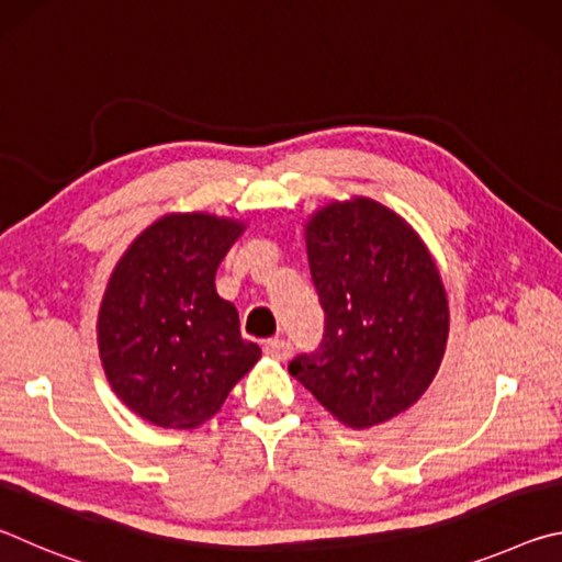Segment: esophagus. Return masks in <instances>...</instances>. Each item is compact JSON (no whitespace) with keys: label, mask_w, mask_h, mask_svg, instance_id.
I'll list each match as a JSON object with an SVG mask.
<instances>
[{"label":"esophagus","mask_w":562,"mask_h":562,"mask_svg":"<svg viewBox=\"0 0 562 562\" xmlns=\"http://www.w3.org/2000/svg\"><path fill=\"white\" fill-rule=\"evenodd\" d=\"M265 351H268V355L272 357V359H280V361H284V359H290V355H292V345L288 339H270L268 345H265Z\"/></svg>","instance_id":"1"}]
</instances>
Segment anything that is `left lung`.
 <instances>
[{
  "label": "left lung",
  "mask_w": 562,
  "mask_h": 562,
  "mask_svg": "<svg viewBox=\"0 0 562 562\" xmlns=\"http://www.w3.org/2000/svg\"><path fill=\"white\" fill-rule=\"evenodd\" d=\"M325 337L290 374L349 429L406 412L439 372L449 300L429 247L392 207L355 195L304 223Z\"/></svg>",
  "instance_id": "obj_1"
}]
</instances>
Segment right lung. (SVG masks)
Listing matches in <instances>:
<instances>
[{"label": "right lung", "instance_id": "obj_1", "mask_svg": "<svg viewBox=\"0 0 562 562\" xmlns=\"http://www.w3.org/2000/svg\"><path fill=\"white\" fill-rule=\"evenodd\" d=\"M245 223L213 213H168L113 268L97 339L103 372L133 414L164 429H198L258 364L240 337L215 272Z\"/></svg>", "mask_w": 562, "mask_h": 562}]
</instances>
